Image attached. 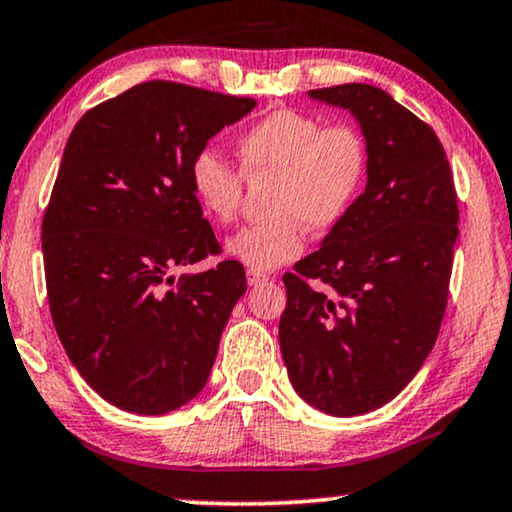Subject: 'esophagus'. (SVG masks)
Instances as JSON below:
<instances>
[{"label": "esophagus", "mask_w": 512, "mask_h": 512, "mask_svg": "<svg viewBox=\"0 0 512 512\" xmlns=\"http://www.w3.org/2000/svg\"><path fill=\"white\" fill-rule=\"evenodd\" d=\"M245 276H248V283H250V286H260V283H264V281L269 279L267 274L255 272V269H248V272H245Z\"/></svg>", "instance_id": "obj_1"}]
</instances>
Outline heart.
<instances>
[{"label":"heart","mask_w":512,"mask_h":512,"mask_svg":"<svg viewBox=\"0 0 512 512\" xmlns=\"http://www.w3.org/2000/svg\"><path fill=\"white\" fill-rule=\"evenodd\" d=\"M240 166L248 176L274 174L272 219L226 238L224 250L255 272L293 262L305 248V226L326 231L348 214L367 178L365 135L348 123L326 126L319 116L279 109L238 138ZM190 190L207 217L231 221L240 207L243 176L219 152H197L188 169Z\"/></svg>","instance_id":"b5f03b06"}]
</instances>
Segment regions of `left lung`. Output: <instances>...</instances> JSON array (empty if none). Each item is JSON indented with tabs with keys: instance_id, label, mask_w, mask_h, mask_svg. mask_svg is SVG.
<instances>
[{
	"instance_id": "left-lung-1",
	"label": "left lung",
	"mask_w": 512,
	"mask_h": 512,
	"mask_svg": "<svg viewBox=\"0 0 512 512\" xmlns=\"http://www.w3.org/2000/svg\"><path fill=\"white\" fill-rule=\"evenodd\" d=\"M307 95L353 114L367 140V186L319 250L283 276L279 343L298 396L326 415L353 417L396 398L432 353L458 197L436 133L389 92L346 83Z\"/></svg>"
}]
</instances>
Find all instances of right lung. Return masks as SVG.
Masks as SVG:
<instances>
[{
	"mask_svg": "<svg viewBox=\"0 0 512 512\" xmlns=\"http://www.w3.org/2000/svg\"><path fill=\"white\" fill-rule=\"evenodd\" d=\"M255 104L150 80L69 135L42 219L49 312L73 367L116 408L164 415L205 389L248 281L236 260L174 276L221 250L188 169Z\"/></svg>",
	"mask_w": 512,
	"mask_h": 512,
	"instance_id": "right-lung-1",
	"label": "right lung"
}]
</instances>
